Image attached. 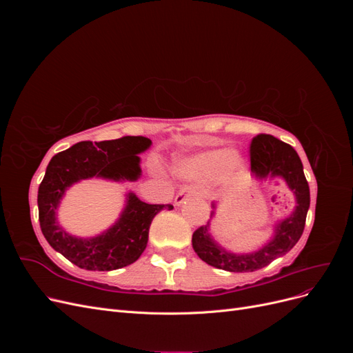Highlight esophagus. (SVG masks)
I'll return each instance as SVG.
<instances>
[{
	"label": "esophagus",
	"mask_w": 353,
	"mask_h": 353,
	"mask_svg": "<svg viewBox=\"0 0 353 353\" xmlns=\"http://www.w3.org/2000/svg\"><path fill=\"white\" fill-rule=\"evenodd\" d=\"M193 196H194V191H193V190H190V188H183V190H181L179 193L175 196V199H174L175 206H181L185 200L191 199Z\"/></svg>",
	"instance_id": "esophagus-1"
}]
</instances>
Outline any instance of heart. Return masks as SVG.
Returning <instances> with one entry per match:
<instances>
[{"label":"heart","instance_id":"obj_1","mask_svg":"<svg viewBox=\"0 0 353 353\" xmlns=\"http://www.w3.org/2000/svg\"><path fill=\"white\" fill-rule=\"evenodd\" d=\"M241 166V159L231 148H213L178 160L175 172L185 179H212L227 168L230 174H236Z\"/></svg>","mask_w":353,"mask_h":353}]
</instances>
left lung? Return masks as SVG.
I'll return each instance as SVG.
<instances>
[{
	"instance_id": "obj_1",
	"label": "left lung",
	"mask_w": 353,
	"mask_h": 353,
	"mask_svg": "<svg viewBox=\"0 0 353 353\" xmlns=\"http://www.w3.org/2000/svg\"><path fill=\"white\" fill-rule=\"evenodd\" d=\"M250 169L258 181L283 179L293 191L296 206L287 218L276 221L274 236L262 248L249 253H234L219 245L210 234V222L215 216L216 203L212 201L210 219L193 234V249L208 265L230 272H253L270 265L290 252L301 239L307 215L309 185L303 174L302 160L292 145L272 135L261 134L250 144Z\"/></svg>"
}]
</instances>
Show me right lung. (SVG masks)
<instances>
[{
    "mask_svg": "<svg viewBox=\"0 0 353 353\" xmlns=\"http://www.w3.org/2000/svg\"><path fill=\"white\" fill-rule=\"evenodd\" d=\"M152 145L145 137H122L92 144L81 141L50 160L38 190L39 225L56 252L82 270L112 271L134 263L147 248L152 221L165 205H148L130 191L119 218L94 237L72 236L57 219L66 191L82 179L123 183L141 176L140 153ZM170 206V205H168Z\"/></svg>",
    "mask_w": 353,
    "mask_h": 353,
    "instance_id": "right-lung-1",
    "label": "right lung"
}]
</instances>
